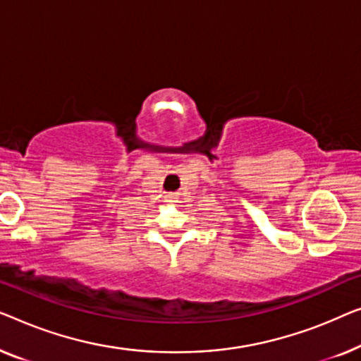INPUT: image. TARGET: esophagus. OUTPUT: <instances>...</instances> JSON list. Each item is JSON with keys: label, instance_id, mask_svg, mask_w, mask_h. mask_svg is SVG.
<instances>
[{"label": "esophagus", "instance_id": "esophagus-1", "mask_svg": "<svg viewBox=\"0 0 361 361\" xmlns=\"http://www.w3.org/2000/svg\"><path fill=\"white\" fill-rule=\"evenodd\" d=\"M165 202H169V204L178 202V192H169V195H165Z\"/></svg>", "mask_w": 361, "mask_h": 361}]
</instances>
